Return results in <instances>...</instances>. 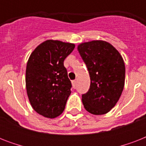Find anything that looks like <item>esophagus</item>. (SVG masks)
<instances>
[{"label":"esophagus","mask_w":146,"mask_h":146,"mask_svg":"<svg viewBox=\"0 0 146 146\" xmlns=\"http://www.w3.org/2000/svg\"><path fill=\"white\" fill-rule=\"evenodd\" d=\"M76 80H73L72 81V86H73V88H74L75 89L76 86Z\"/></svg>","instance_id":"1"}]
</instances>
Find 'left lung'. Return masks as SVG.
<instances>
[{"label": "left lung", "instance_id": "8db88e82", "mask_svg": "<svg viewBox=\"0 0 146 146\" xmlns=\"http://www.w3.org/2000/svg\"><path fill=\"white\" fill-rule=\"evenodd\" d=\"M90 76V88L82 96L85 109L95 115L107 113L115 106L123 90L125 64L122 56L108 42L94 40L78 45Z\"/></svg>", "mask_w": 146, "mask_h": 146}]
</instances>
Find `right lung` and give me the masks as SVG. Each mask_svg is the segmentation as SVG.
Instances as JSON below:
<instances>
[{
	"label": "right lung",
	"instance_id": "right-lung-1",
	"mask_svg": "<svg viewBox=\"0 0 146 146\" xmlns=\"http://www.w3.org/2000/svg\"><path fill=\"white\" fill-rule=\"evenodd\" d=\"M74 48L72 43L47 40L29 58L26 70L27 96L33 108L44 117H57L64 111L72 85L64 61Z\"/></svg>",
	"mask_w": 146,
	"mask_h": 146
}]
</instances>
